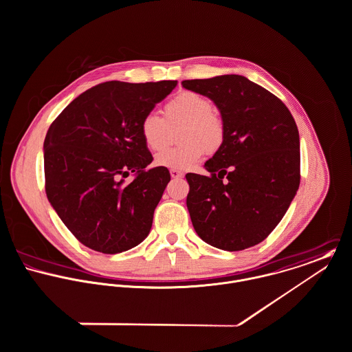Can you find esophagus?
<instances>
[{
  "mask_svg": "<svg viewBox=\"0 0 352 352\" xmlns=\"http://www.w3.org/2000/svg\"><path fill=\"white\" fill-rule=\"evenodd\" d=\"M170 175H171V178L178 179V178H182V177H184V173H182V171H178V170H170Z\"/></svg>",
  "mask_w": 352,
  "mask_h": 352,
  "instance_id": "34e87169",
  "label": "esophagus"
}]
</instances>
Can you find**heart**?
I'll list each match as a JSON object with an SVG mask.
<instances>
[{"label": "heart", "instance_id": "b5f03b06", "mask_svg": "<svg viewBox=\"0 0 352 352\" xmlns=\"http://www.w3.org/2000/svg\"><path fill=\"white\" fill-rule=\"evenodd\" d=\"M212 102L201 94L184 91L164 104V117L168 125L184 124L179 141L174 148L156 153L155 164L170 170H189L196 166L206 152H216L226 139V125L221 117L212 110ZM168 126L156 113H146L140 122L144 144L151 151L163 148L167 142Z\"/></svg>", "mask_w": 352, "mask_h": 352}]
</instances>
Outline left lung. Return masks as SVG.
Segmentation results:
<instances>
[{
	"instance_id": "obj_1",
	"label": "left lung",
	"mask_w": 352,
	"mask_h": 352,
	"mask_svg": "<svg viewBox=\"0 0 352 352\" xmlns=\"http://www.w3.org/2000/svg\"><path fill=\"white\" fill-rule=\"evenodd\" d=\"M210 98L226 139L204 167L186 174V206L197 235L238 252L264 241L279 224L299 188V133L279 98L239 74L184 80Z\"/></svg>"
}]
</instances>
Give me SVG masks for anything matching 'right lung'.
Segmentation results:
<instances>
[{"label":"right lung","mask_w":352,"mask_h":352,"mask_svg":"<svg viewBox=\"0 0 352 352\" xmlns=\"http://www.w3.org/2000/svg\"><path fill=\"white\" fill-rule=\"evenodd\" d=\"M177 85L107 81L78 95L50 125L43 142L46 195L87 248L104 254L141 243L170 182L141 138L140 122ZM135 178L126 184L124 178Z\"/></svg>","instance_id":"obj_1"}]
</instances>
